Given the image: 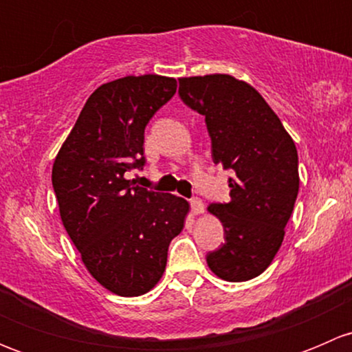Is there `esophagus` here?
<instances>
[{
	"label": "esophagus",
	"instance_id": "1",
	"mask_svg": "<svg viewBox=\"0 0 352 352\" xmlns=\"http://www.w3.org/2000/svg\"><path fill=\"white\" fill-rule=\"evenodd\" d=\"M190 208H192V211L196 212V214H201V212H204V204H202L201 197L190 199Z\"/></svg>",
	"mask_w": 352,
	"mask_h": 352
}]
</instances>
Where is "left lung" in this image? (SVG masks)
I'll list each match as a JSON object with an SVG mask.
<instances>
[{"label":"left lung","instance_id":"left-lung-1","mask_svg":"<svg viewBox=\"0 0 352 352\" xmlns=\"http://www.w3.org/2000/svg\"><path fill=\"white\" fill-rule=\"evenodd\" d=\"M179 97L206 117L216 165L232 170L230 202H212L225 243L206 255L225 281L257 278L285 239L300 187L298 151L274 110L255 88L230 74L180 78Z\"/></svg>","mask_w":352,"mask_h":352}]
</instances>
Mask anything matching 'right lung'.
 Instances as JSON below:
<instances>
[{"instance_id":"obj_1","label":"right lung","mask_w":352,"mask_h":352,"mask_svg":"<svg viewBox=\"0 0 352 352\" xmlns=\"http://www.w3.org/2000/svg\"><path fill=\"white\" fill-rule=\"evenodd\" d=\"M173 78L126 76L98 87L52 166L63 225L90 274L119 296L148 293L189 204L127 180L143 170L144 127L175 95Z\"/></svg>"}]
</instances>
